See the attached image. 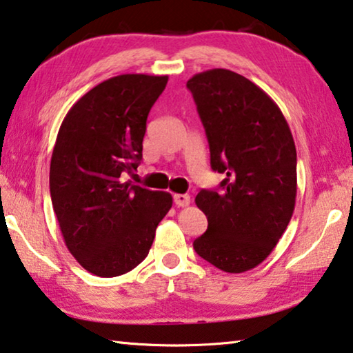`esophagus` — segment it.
<instances>
[{
	"instance_id": "esophagus-1",
	"label": "esophagus",
	"mask_w": 353,
	"mask_h": 353,
	"mask_svg": "<svg viewBox=\"0 0 353 353\" xmlns=\"http://www.w3.org/2000/svg\"><path fill=\"white\" fill-rule=\"evenodd\" d=\"M173 201L178 208H186L190 203V195L188 194H175L173 195Z\"/></svg>"
}]
</instances>
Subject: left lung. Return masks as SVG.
I'll return each instance as SVG.
<instances>
[{
	"mask_svg": "<svg viewBox=\"0 0 353 353\" xmlns=\"http://www.w3.org/2000/svg\"><path fill=\"white\" fill-rule=\"evenodd\" d=\"M222 190L201 189L195 203L208 230L194 241L217 269L241 274L270 255L290 223L297 195V153L285 115L255 83L212 68L188 81Z\"/></svg>",
	"mask_w": 353,
	"mask_h": 353,
	"instance_id": "obj_1",
	"label": "left lung"
}]
</instances>
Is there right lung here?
Segmentation results:
<instances>
[{
  "label": "right lung",
  "instance_id": "obj_1",
  "mask_svg": "<svg viewBox=\"0 0 353 353\" xmlns=\"http://www.w3.org/2000/svg\"><path fill=\"white\" fill-rule=\"evenodd\" d=\"M169 77L126 73L103 81L70 108L57 132L50 194L63 242L97 276L141 264L172 195L125 181L142 159L147 117Z\"/></svg>",
  "mask_w": 353,
  "mask_h": 353
}]
</instances>
